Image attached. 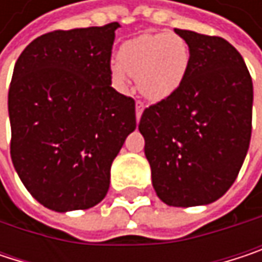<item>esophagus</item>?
Returning a JSON list of instances; mask_svg holds the SVG:
<instances>
[{"label": "esophagus", "instance_id": "1", "mask_svg": "<svg viewBox=\"0 0 262 262\" xmlns=\"http://www.w3.org/2000/svg\"><path fill=\"white\" fill-rule=\"evenodd\" d=\"M142 111H144V104H142L141 101H136V121H139V120H141Z\"/></svg>", "mask_w": 262, "mask_h": 262}]
</instances>
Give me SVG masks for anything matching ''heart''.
Masks as SVG:
<instances>
[{"label": "heart", "mask_w": 262, "mask_h": 262, "mask_svg": "<svg viewBox=\"0 0 262 262\" xmlns=\"http://www.w3.org/2000/svg\"><path fill=\"white\" fill-rule=\"evenodd\" d=\"M191 53L176 33H145L124 42L111 65L114 81L126 89L135 77L139 94L162 101L179 91L188 76Z\"/></svg>", "instance_id": "b5f03b06"}]
</instances>
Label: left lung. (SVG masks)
<instances>
[{
	"mask_svg": "<svg viewBox=\"0 0 262 262\" xmlns=\"http://www.w3.org/2000/svg\"><path fill=\"white\" fill-rule=\"evenodd\" d=\"M174 31L189 47L188 76L176 94L142 112L138 129L158 197L168 206H202L231 188L244 162L253 84L228 40Z\"/></svg>",
	"mask_w": 262,
	"mask_h": 262,
	"instance_id": "8db88e82",
	"label": "left lung"
}]
</instances>
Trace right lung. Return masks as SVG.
Returning <instances> with one entry per match:
<instances>
[{"mask_svg":"<svg viewBox=\"0 0 262 262\" xmlns=\"http://www.w3.org/2000/svg\"><path fill=\"white\" fill-rule=\"evenodd\" d=\"M118 27L42 34L15 63L9 88L10 156L28 192L51 211L100 203L112 162L136 129L133 98L111 86Z\"/></svg>","mask_w":262,"mask_h":262,"instance_id":"obj_1","label":"right lung"}]
</instances>
